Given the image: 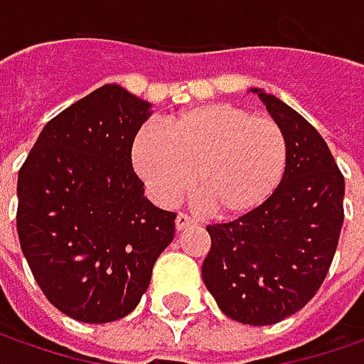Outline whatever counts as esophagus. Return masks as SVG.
I'll return each mask as SVG.
<instances>
[{"label": "esophagus", "mask_w": 364, "mask_h": 364, "mask_svg": "<svg viewBox=\"0 0 364 364\" xmlns=\"http://www.w3.org/2000/svg\"><path fill=\"white\" fill-rule=\"evenodd\" d=\"M192 225H194V218H190L188 215H182V213L176 215V229L178 231H184V229H188Z\"/></svg>", "instance_id": "obj_1"}]
</instances>
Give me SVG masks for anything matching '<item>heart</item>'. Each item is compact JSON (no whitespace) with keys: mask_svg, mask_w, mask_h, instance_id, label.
I'll list each match as a JSON object with an SVG mask.
<instances>
[{"mask_svg":"<svg viewBox=\"0 0 364 364\" xmlns=\"http://www.w3.org/2000/svg\"><path fill=\"white\" fill-rule=\"evenodd\" d=\"M135 172L156 203L170 206L194 192L218 217L259 208L279 186L287 164L282 127L241 107H190L158 127H144L132 149Z\"/></svg>","mask_w":364,"mask_h":364,"instance_id":"b5f03b06","label":"heart"}]
</instances>
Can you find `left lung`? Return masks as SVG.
<instances>
[{
    "label": "left lung",
    "instance_id": "8db88e82",
    "mask_svg": "<svg viewBox=\"0 0 364 364\" xmlns=\"http://www.w3.org/2000/svg\"><path fill=\"white\" fill-rule=\"evenodd\" d=\"M249 92L286 135V172L259 208L206 227L203 279L223 314L269 326L301 310L322 286L343 229L344 178L322 135L298 111L263 89Z\"/></svg>",
    "mask_w": 364,
    "mask_h": 364
}]
</instances>
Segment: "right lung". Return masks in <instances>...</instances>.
I'll list each match as a JSON object with an SVG mask.
<instances>
[{
  "label": "right lung",
  "mask_w": 364,
  "mask_h": 364,
  "mask_svg": "<svg viewBox=\"0 0 364 364\" xmlns=\"http://www.w3.org/2000/svg\"><path fill=\"white\" fill-rule=\"evenodd\" d=\"M151 107L103 85L50 119L20 168L23 257L50 304L78 322L133 312L174 239L176 215L147 200L132 166Z\"/></svg>",
  "instance_id": "obj_1"
}]
</instances>
